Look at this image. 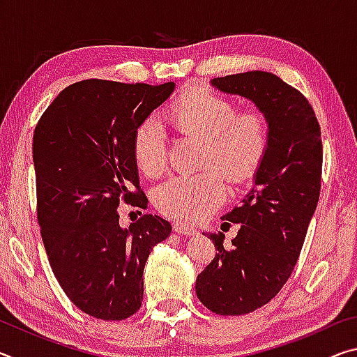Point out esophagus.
<instances>
[{
  "instance_id": "34e87169",
  "label": "esophagus",
  "mask_w": 357,
  "mask_h": 357,
  "mask_svg": "<svg viewBox=\"0 0 357 357\" xmlns=\"http://www.w3.org/2000/svg\"><path fill=\"white\" fill-rule=\"evenodd\" d=\"M173 231L178 233V234H183V236H195V234H197L195 228L185 227V225H183V223H174Z\"/></svg>"
}]
</instances>
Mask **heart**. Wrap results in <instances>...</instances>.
Returning <instances> with one entry per match:
<instances>
[{"instance_id": "obj_1", "label": "heart", "mask_w": 357, "mask_h": 357, "mask_svg": "<svg viewBox=\"0 0 357 357\" xmlns=\"http://www.w3.org/2000/svg\"><path fill=\"white\" fill-rule=\"evenodd\" d=\"M172 118L181 132L204 138L203 165L208 168L168 178L154 189L153 203L170 219L200 222L225 203L227 185L221 169L234 185L249 184L258 176L269 151L271 124L263 112H239L234 100L202 88L181 96L172 108ZM132 149L143 173L157 176L165 170L170 146L155 114L138 124Z\"/></svg>"}]
</instances>
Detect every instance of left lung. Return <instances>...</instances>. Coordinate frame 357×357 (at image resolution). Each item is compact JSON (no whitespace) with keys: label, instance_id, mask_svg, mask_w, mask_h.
<instances>
[{"label":"left lung","instance_id":"obj_1","mask_svg":"<svg viewBox=\"0 0 357 357\" xmlns=\"http://www.w3.org/2000/svg\"><path fill=\"white\" fill-rule=\"evenodd\" d=\"M213 84L255 102L271 124L255 185L243 206L223 215L241 223L238 236L225 249L222 233L209 234L215 258L197 277L195 291L206 309L238 317L274 299L298 263L321 189V129L305 96L271 72L219 77Z\"/></svg>","mask_w":357,"mask_h":357}]
</instances>
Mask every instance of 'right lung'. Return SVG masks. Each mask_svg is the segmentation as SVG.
<instances>
[{
    "mask_svg": "<svg viewBox=\"0 0 357 357\" xmlns=\"http://www.w3.org/2000/svg\"><path fill=\"white\" fill-rule=\"evenodd\" d=\"M173 89V82H77L34 129L38 222L48 263L72 304L94 318L121 321L138 312L144 264L172 233L170 223L151 214L123 229L116 209L119 203L146 209L132 143L138 124Z\"/></svg>",
    "mask_w": 357,
    "mask_h": 357,
    "instance_id": "right-lung-1",
    "label": "right lung"
}]
</instances>
